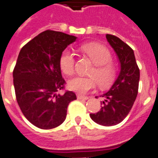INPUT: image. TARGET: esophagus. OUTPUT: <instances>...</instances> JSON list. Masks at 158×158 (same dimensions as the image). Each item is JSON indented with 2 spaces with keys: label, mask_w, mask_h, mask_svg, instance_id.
I'll list each match as a JSON object with an SVG mask.
<instances>
[{
  "label": "esophagus",
  "mask_w": 158,
  "mask_h": 158,
  "mask_svg": "<svg viewBox=\"0 0 158 158\" xmlns=\"http://www.w3.org/2000/svg\"><path fill=\"white\" fill-rule=\"evenodd\" d=\"M77 99H85V100H87V99H88V97H87V96H84V95H77Z\"/></svg>",
  "instance_id": "esophagus-1"
}]
</instances>
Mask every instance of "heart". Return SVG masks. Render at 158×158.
Here are the masks:
<instances>
[{"mask_svg":"<svg viewBox=\"0 0 158 158\" xmlns=\"http://www.w3.org/2000/svg\"><path fill=\"white\" fill-rule=\"evenodd\" d=\"M81 50L95 64V67L90 72L92 76L75 77L69 81V87L79 94H85L95 89L96 81L102 87L109 86L116 77V68L109 63L112 59L109 50L102 45L94 43L83 45ZM59 65L65 75H71L74 73L75 59V54L71 50L66 49L62 53Z\"/></svg>","mask_w":158,"mask_h":158,"instance_id":"b5f03b06","label":"heart"}]
</instances>
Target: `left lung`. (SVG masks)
<instances>
[{
	"label": "left lung",
	"instance_id": "8db88e82",
	"mask_svg": "<svg viewBox=\"0 0 158 158\" xmlns=\"http://www.w3.org/2000/svg\"><path fill=\"white\" fill-rule=\"evenodd\" d=\"M106 38L117 55L120 71L109 91L100 95L104 99L102 108L90 116L98 124L112 126L128 116L134 104L138 93L140 70L130 46L112 34H106Z\"/></svg>",
	"mask_w": 158,
	"mask_h": 158
}]
</instances>
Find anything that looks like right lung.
Returning <instances> with one entry per match:
<instances>
[{
  "mask_svg": "<svg viewBox=\"0 0 158 158\" xmlns=\"http://www.w3.org/2000/svg\"><path fill=\"white\" fill-rule=\"evenodd\" d=\"M76 37L46 30L21 50L14 69L16 99L25 117L42 129H51L63 123L67 107L76 99L75 94L64 89L59 59Z\"/></svg>",
  "mask_w": 158,
  "mask_h": 158,
  "instance_id": "obj_1",
  "label": "right lung"
}]
</instances>
